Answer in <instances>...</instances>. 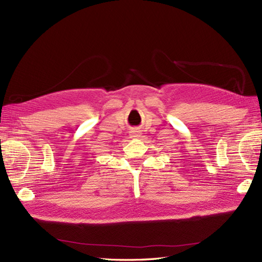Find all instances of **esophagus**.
<instances>
[{
  "mask_svg": "<svg viewBox=\"0 0 262 262\" xmlns=\"http://www.w3.org/2000/svg\"><path fill=\"white\" fill-rule=\"evenodd\" d=\"M130 136H131L132 138H138V137L141 136V131L138 130V129H134V130H132V131L130 132Z\"/></svg>",
  "mask_w": 262,
  "mask_h": 262,
  "instance_id": "34e87169",
  "label": "esophagus"
}]
</instances>
